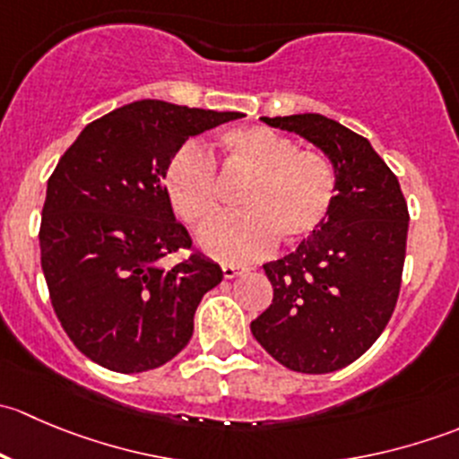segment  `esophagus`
Wrapping results in <instances>:
<instances>
[{"mask_svg":"<svg viewBox=\"0 0 459 459\" xmlns=\"http://www.w3.org/2000/svg\"><path fill=\"white\" fill-rule=\"evenodd\" d=\"M221 273H224L226 280H233L239 273H244L242 266H235V264H221Z\"/></svg>","mask_w":459,"mask_h":459,"instance_id":"1","label":"esophagus"}]
</instances>
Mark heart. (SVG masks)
<instances>
[{"instance_id": "obj_1", "label": "heart", "mask_w": 459, "mask_h": 459, "mask_svg": "<svg viewBox=\"0 0 459 459\" xmlns=\"http://www.w3.org/2000/svg\"><path fill=\"white\" fill-rule=\"evenodd\" d=\"M226 178H248L244 211L221 217V184L212 157L186 143L169 160L164 188L175 215L200 233L206 255L248 262L273 248L277 238L298 244L328 220L337 195L335 169L317 151H304L289 135L266 126H235L220 135Z\"/></svg>"}]
</instances>
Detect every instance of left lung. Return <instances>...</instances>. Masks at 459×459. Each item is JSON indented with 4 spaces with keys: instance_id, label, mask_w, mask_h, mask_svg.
<instances>
[{
    "instance_id": "1",
    "label": "left lung",
    "mask_w": 459,
    "mask_h": 459,
    "mask_svg": "<svg viewBox=\"0 0 459 459\" xmlns=\"http://www.w3.org/2000/svg\"><path fill=\"white\" fill-rule=\"evenodd\" d=\"M262 122L317 146L335 169L337 195L317 233L264 264L273 304L251 333L290 371L333 373L367 353L395 311L409 208L367 137L317 113Z\"/></svg>"
}]
</instances>
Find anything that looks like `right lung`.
Here are the masks:
<instances>
[{
	"instance_id": "obj_1",
	"label": "right lung",
	"mask_w": 459,
	"mask_h": 459,
	"mask_svg": "<svg viewBox=\"0 0 459 459\" xmlns=\"http://www.w3.org/2000/svg\"><path fill=\"white\" fill-rule=\"evenodd\" d=\"M238 117L133 101L88 124L55 166L41 211V271L66 335L100 367L151 371L191 340L202 298L224 275L200 253L160 266L191 248L164 170L188 137Z\"/></svg>"
}]
</instances>
